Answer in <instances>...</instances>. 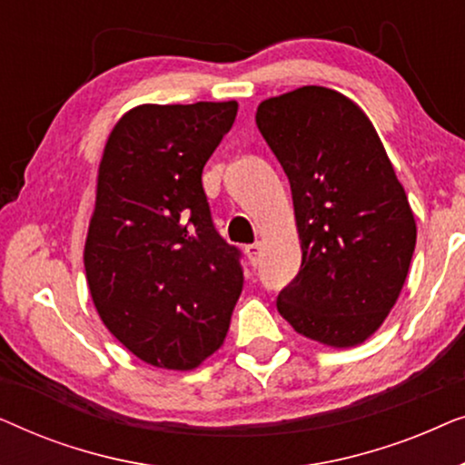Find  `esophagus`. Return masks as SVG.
Segmentation results:
<instances>
[{"mask_svg":"<svg viewBox=\"0 0 465 465\" xmlns=\"http://www.w3.org/2000/svg\"><path fill=\"white\" fill-rule=\"evenodd\" d=\"M262 250H264L262 241H256V243H252V245H247V247H245L247 258H250V262H252L253 266L262 262Z\"/></svg>","mask_w":465,"mask_h":465,"instance_id":"1","label":"esophagus"}]
</instances>
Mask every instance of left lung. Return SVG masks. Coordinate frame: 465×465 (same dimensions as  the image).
<instances>
[{
  "label": "left lung",
  "mask_w": 465,
  "mask_h": 465,
  "mask_svg": "<svg viewBox=\"0 0 465 465\" xmlns=\"http://www.w3.org/2000/svg\"><path fill=\"white\" fill-rule=\"evenodd\" d=\"M256 124L290 180L302 250L277 311L322 345H361L396 304L417 243L383 142L355 101L326 86L264 99Z\"/></svg>",
  "instance_id": "8db88e82"
}]
</instances>
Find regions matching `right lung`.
<instances>
[{
    "mask_svg": "<svg viewBox=\"0 0 465 465\" xmlns=\"http://www.w3.org/2000/svg\"><path fill=\"white\" fill-rule=\"evenodd\" d=\"M237 110V101L137 105L101 154L88 292L105 328L150 366L193 371L231 328L243 271L215 232L201 175Z\"/></svg>",
    "mask_w": 465,
    "mask_h": 465,
    "instance_id": "1",
    "label": "right lung"
}]
</instances>
